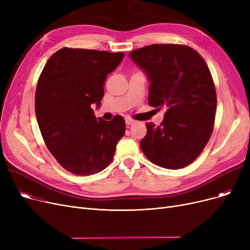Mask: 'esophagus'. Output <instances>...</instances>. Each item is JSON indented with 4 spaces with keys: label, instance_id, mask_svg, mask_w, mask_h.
<instances>
[{
    "label": "esophagus",
    "instance_id": "34e87169",
    "mask_svg": "<svg viewBox=\"0 0 250 250\" xmlns=\"http://www.w3.org/2000/svg\"><path fill=\"white\" fill-rule=\"evenodd\" d=\"M136 122L134 120H130V118H125V125H134Z\"/></svg>",
    "mask_w": 250,
    "mask_h": 250
}]
</instances>
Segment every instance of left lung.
I'll list each match as a JSON object with an SVG mask.
<instances>
[{
  "instance_id": "8db88e82",
  "label": "left lung",
  "mask_w": 250,
  "mask_h": 250,
  "mask_svg": "<svg viewBox=\"0 0 250 250\" xmlns=\"http://www.w3.org/2000/svg\"><path fill=\"white\" fill-rule=\"evenodd\" d=\"M128 56L148 78L149 105L166 108L159 126L146 124L142 151L163 168L188 166L207 145L215 122L216 90L206 62L179 44H152Z\"/></svg>"
}]
</instances>
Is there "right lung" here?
Masks as SVG:
<instances>
[{
	"mask_svg": "<svg viewBox=\"0 0 250 250\" xmlns=\"http://www.w3.org/2000/svg\"><path fill=\"white\" fill-rule=\"evenodd\" d=\"M125 57L94 49L63 47L52 55L38 79L35 114L45 145L77 175L98 173L112 161L125 132L124 117L98 120L104 83Z\"/></svg>",
	"mask_w": 250,
	"mask_h": 250,
	"instance_id": "obj_1",
	"label": "right lung"
}]
</instances>
